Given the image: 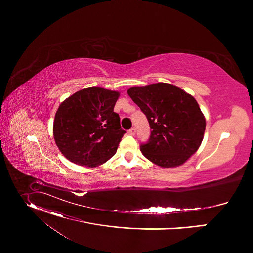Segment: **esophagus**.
<instances>
[{
    "label": "esophagus",
    "mask_w": 253,
    "mask_h": 253,
    "mask_svg": "<svg viewBox=\"0 0 253 253\" xmlns=\"http://www.w3.org/2000/svg\"><path fill=\"white\" fill-rule=\"evenodd\" d=\"M128 133H129L130 135H133V136H134V135L136 134V129L133 127V128H131L130 130H128Z\"/></svg>",
    "instance_id": "34e87169"
}]
</instances>
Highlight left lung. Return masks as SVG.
I'll return each instance as SVG.
<instances>
[{
  "instance_id": "1",
  "label": "left lung",
  "mask_w": 253,
  "mask_h": 253,
  "mask_svg": "<svg viewBox=\"0 0 253 253\" xmlns=\"http://www.w3.org/2000/svg\"><path fill=\"white\" fill-rule=\"evenodd\" d=\"M128 95L145 114L151 129L142 154L161 167L183 164L199 148L205 118L196 100L167 83L133 87Z\"/></svg>"
}]
</instances>
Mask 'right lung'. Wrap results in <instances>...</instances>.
I'll return each mask as SVG.
<instances>
[{"label":"right lung","mask_w":253,"mask_h":253,"mask_svg":"<svg viewBox=\"0 0 253 253\" xmlns=\"http://www.w3.org/2000/svg\"><path fill=\"white\" fill-rule=\"evenodd\" d=\"M116 91L99 87L80 90L59 107L54 120V139L71 162L95 167L109 160L126 133L114 112Z\"/></svg>","instance_id":"add662e5"}]
</instances>
